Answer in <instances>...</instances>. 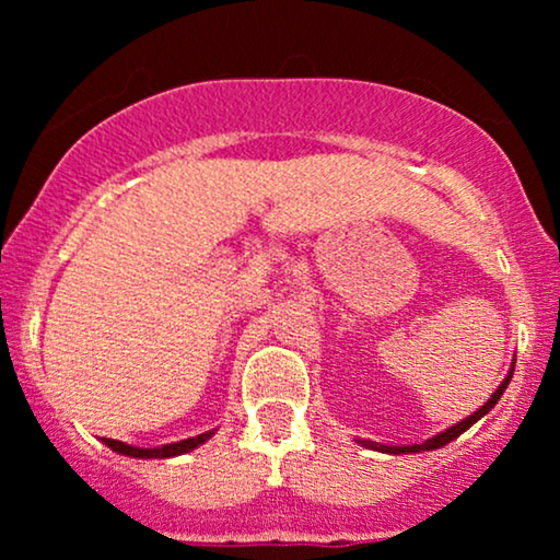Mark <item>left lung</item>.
Instances as JSON below:
<instances>
[{
  "instance_id": "1",
  "label": "left lung",
  "mask_w": 560,
  "mask_h": 560,
  "mask_svg": "<svg viewBox=\"0 0 560 560\" xmlns=\"http://www.w3.org/2000/svg\"><path fill=\"white\" fill-rule=\"evenodd\" d=\"M512 372L515 370H510L508 372V377H504V382L500 387H497V393L489 397V400L481 405V408L474 412V416H469L466 420H462V423H456V425H451L448 431H443V433H439V435H433V439H428L425 443H416V446H377V443H372V441H359L362 443V446H366V448H380V451H387V454H420V451H433V448H441V446H446V443H451L454 439H458V435H462L464 431H469V428L477 423L479 418H485L489 410L494 408L497 405V400H500L502 397V393L504 389H508V385H510V380H512Z\"/></svg>"
}]
</instances>
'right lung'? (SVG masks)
Segmentation results:
<instances>
[{
    "instance_id": "right-lung-1",
    "label": "right lung",
    "mask_w": 560,
    "mask_h": 560,
    "mask_svg": "<svg viewBox=\"0 0 560 560\" xmlns=\"http://www.w3.org/2000/svg\"><path fill=\"white\" fill-rule=\"evenodd\" d=\"M206 439H211V433H201V435H196V439H186V441H178V443H167V446H163V448H137V446H127V443L114 441V439H102V441L112 451H119V454H125V456H135V458H171V456L186 454V451L201 446Z\"/></svg>"
}]
</instances>
